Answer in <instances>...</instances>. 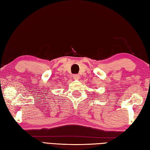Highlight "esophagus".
Instances as JSON below:
<instances>
[{"instance_id":"1","label":"esophagus","mask_w":150,"mask_h":150,"mask_svg":"<svg viewBox=\"0 0 150 150\" xmlns=\"http://www.w3.org/2000/svg\"><path fill=\"white\" fill-rule=\"evenodd\" d=\"M73 79H75V80H79V79H80V76L79 75H73Z\"/></svg>"}]
</instances>
